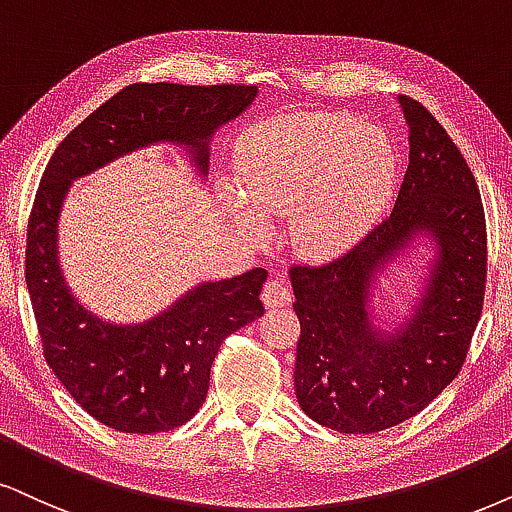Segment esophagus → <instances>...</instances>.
<instances>
[{
    "label": "esophagus",
    "instance_id": "34e87169",
    "mask_svg": "<svg viewBox=\"0 0 512 512\" xmlns=\"http://www.w3.org/2000/svg\"><path fill=\"white\" fill-rule=\"evenodd\" d=\"M262 302L267 307H286L290 302V290L286 288V283L281 278H269L262 288Z\"/></svg>",
    "mask_w": 512,
    "mask_h": 512
}]
</instances>
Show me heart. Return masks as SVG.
Returning <instances> with one entry per match:
<instances>
[{
  "label": "heart",
  "mask_w": 512,
  "mask_h": 512,
  "mask_svg": "<svg viewBox=\"0 0 512 512\" xmlns=\"http://www.w3.org/2000/svg\"><path fill=\"white\" fill-rule=\"evenodd\" d=\"M236 181L262 217L295 219V241L314 257L354 245L380 217L397 181V153L378 127L352 115L302 113L262 122L238 146ZM252 236L262 224L241 196L226 193Z\"/></svg>",
  "instance_id": "b5f03b06"
}]
</instances>
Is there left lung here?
<instances>
[{
  "mask_svg": "<svg viewBox=\"0 0 512 512\" xmlns=\"http://www.w3.org/2000/svg\"><path fill=\"white\" fill-rule=\"evenodd\" d=\"M409 167L390 217L335 260L290 267L300 319L295 394L323 428L368 435L425 409L461 371L482 314L487 222L468 163L423 103L399 96ZM418 233L438 245L412 319L392 332L367 312L372 281Z\"/></svg>",
  "mask_w": 512,
  "mask_h": 512,
  "instance_id": "1",
  "label": "left lung"
}]
</instances>
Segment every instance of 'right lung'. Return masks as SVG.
Instances as JSON below:
<instances>
[{
    "label": "right lung",
    "mask_w": 512,
    "mask_h": 512,
    "mask_svg": "<svg viewBox=\"0 0 512 512\" xmlns=\"http://www.w3.org/2000/svg\"><path fill=\"white\" fill-rule=\"evenodd\" d=\"M257 96L250 84H129L80 122L51 155L28 222L25 283L44 359L89 416L120 432L153 435L196 416L222 342L264 314V269L210 281L144 323L96 319L70 295L58 267L56 226L70 181L151 144L189 151L208 174V141Z\"/></svg>",
    "instance_id": "1"
}]
</instances>
